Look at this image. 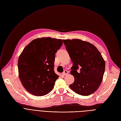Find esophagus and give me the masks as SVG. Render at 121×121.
Returning a JSON list of instances; mask_svg holds the SVG:
<instances>
[{
	"label": "esophagus",
	"mask_w": 121,
	"mask_h": 121,
	"mask_svg": "<svg viewBox=\"0 0 121 121\" xmlns=\"http://www.w3.org/2000/svg\"><path fill=\"white\" fill-rule=\"evenodd\" d=\"M62 74H64V75L65 76V75H67L68 74V71L67 70H65Z\"/></svg>",
	"instance_id": "1"
}]
</instances>
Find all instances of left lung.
Wrapping results in <instances>:
<instances>
[{
	"mask_svg": "<svg viewBox=\"0 0 121 121\" xmlns=\"http://www.w3.org/2000/svg\"><path fill=\"white\" fill-rule=\"evenodd\" d=\"M63 42L73 62L70 74L74 81L69 87L81 95L94 93L101 83L105 71V62L101 54L94 45L81 39H65Z\"/></svg>",
	"mask_w": 121,
	"mask_h": 121,
	"instance_id": "left-lung-1",
	"label": "left lung"
}]
</instances>
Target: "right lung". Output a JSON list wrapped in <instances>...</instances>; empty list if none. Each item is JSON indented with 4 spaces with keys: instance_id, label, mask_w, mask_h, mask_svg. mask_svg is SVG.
Wrapping results in <instances>:
<instances>
[{
    "instance_id": "add662e5",
    "label": "right lung",
    "mask_w": 121,
    "mask_h": 121,
    "mask_svg": "<svg viewBox=\"0 0 121 121\" xmlns=\"http://www.w3.org/2000/svg\"><path fill=\"white\" fill-rule=\"evenodd\" d=\"M62 40L42 37L34 39L19 56V77L25 89L31 94L43 96L54 88L59 76L54 69L55 53Z\"/></svg>"
}]
</instances>
